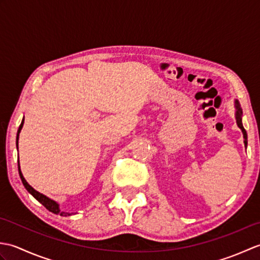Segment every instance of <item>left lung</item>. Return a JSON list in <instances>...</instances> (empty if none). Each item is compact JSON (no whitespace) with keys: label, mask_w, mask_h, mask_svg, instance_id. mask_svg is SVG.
I'll list each match as a JSON object with an SVG mask.
<instances>
[{"label":"left lung","mask_w":260,"mask_h":260,"mask_svg":"<svg viewBox=\"0 0 260 260\" xmlns=\"http://www.w3.org/2000/svg\"><path fill=\"white\" fill-rule=\"evenodd\" d=\"M236 108H237V112H236V119H237V124H238L239 128L242 131V133H244V139H245V146H247V132L244 128V126H242V121H241V117H242V110L239 106L238 102H236Z\"/></svg>","instance_id":"obj_1"}]
</instances>
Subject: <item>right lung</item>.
Masks as SVG:
<instances>
[{"mask_svg": "<svg viewBox=\"0 0 260 260\" xmlns=\"http://www.w3.org/2000/svg\"><path fill=\"white\" fill-rule=\"evenodd\" d=\"M23 123H24V119L22 120V123H21V125H20V127H19L18 136H16V144H18V141H19V134H20L21 129H22V126H23ZM19 174H20V178H21V180H22V183H23V185H24L25 189L27 190V192L31 193V194H32L33 197H35V198L37 199V200L42 204V206H45V207L49 210V211H51L52 213H59L60 215H63V217H67V215H70V213H68V212H60L59 206H58V203H57V202H54L53 200H51V199H49L48 197L41 194L40 192L36 191L35 189H33V187H32L31 185H29V183H27V182L25 181V179L23 178V175H22V173H21L20 164H19Z\"/></svg>", "mask_w": 260, "mask_h": 260, "instance_id": "obj_1", "label": "right lung"}]
</instances>
